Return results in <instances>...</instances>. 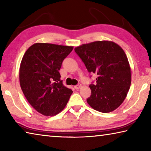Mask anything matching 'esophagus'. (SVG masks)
<instances>
[{
    "mask_svg": "<svg viewBox=\"0 0 151 151\" xmlns=\"http://www.w3.org/2000/svg\"><path fill=\"white\" fill-rule=\"evenodd\" d=\"M81 87V84H78V85H76L75 86H74V88H75V89H79Z\"/></svg>",
    "mask_w": 151,
    "mask_h": 151,
    "instance_id": "obj_1",
    "label": "esophagus"
}]
</instances>
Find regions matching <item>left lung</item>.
Segmentation results:
<instances>
[{
	"mask_svg": "<svg viewBox=\"0 0 151 151\" xmlns=\"http://www.w3.org/2000/svg\"><path fill=\"white\" fill-rule=\"evenodd\" d=\"M75 51L88 73L97 75L95 85H89L88 104L104 113L114 111L123 103L131 83V67L123 49L115 42L102 40L82 45Z\"/></svg>",
	"mask_w": 151,
	"mask_h": 151,
	"instance_id": "left-lung-1",
	"label": "left lung"
}]
</instances>
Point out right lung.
I'll return each mask as SVG.
<instances>
[{
	"label": "right lung",
	"mask_w": 151,
	"mask_h": 151,
	"mask_svg": "<svg viewBox=\"0 0 151 151\" xmlns=\"http://www.w3.org/2000/svg\"><path fill=\"white\" fill-rule=\"evenodd\" d=\"M73 47L35 43L22 57L20 85L33 108L45 116H55L65 109L73 91L63 85L58 70Z\"/></svg>",
	"instance_id": "1"
}]
</instances>
